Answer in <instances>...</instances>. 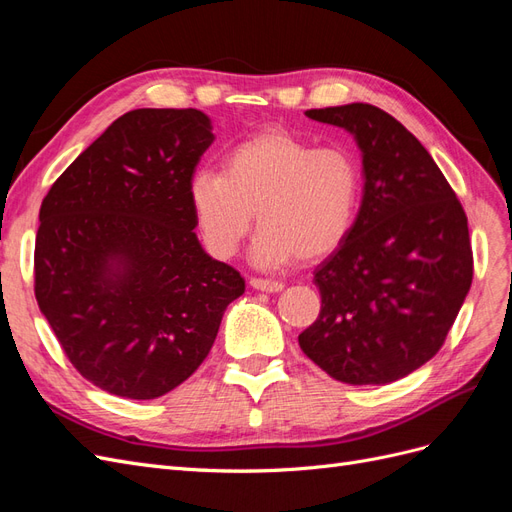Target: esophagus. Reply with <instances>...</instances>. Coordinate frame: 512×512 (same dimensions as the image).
I'll use <instances>...</instances> for the list:
<instances>
[{
    "mask_svg": "<svg viewBox=\"0 0 512 512\" xmlns=\"http://www.w3.org/2000/svg\"><path fill=\"white\" fill-rule=\"evenodd\" d=\"M250 286L254 290H260V292H280L284 288L282 282H273V280H262V277H252L250 280Z\"/></svg>",
    "mask_w": 512,
    "mask_h": 512,
    "instance_id": "1",
    "label": "esophagus"
}]
</instances>
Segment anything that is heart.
I'll use <instances>...</instances> for the list:
<instances>
[{
  "label": "heart",
  "instance_id": "heart-1",
  "mask_svg": "<svg viewBox=\"0 0 512 512\" xmlns=\"http://www.w3.org/2000/svg\"><path fill=\"white\" fill-rule=\"evenodd\" d=\"M361 196V164L350 149L314 147L288 130L245 138L226 151L222 173L198 170L188 183L194 220L213 256L235 254L256 213L252 258L260 267L333 254L350 237Z\"/></svg>",
  "mask_w": 512,
  "mask_h": 512
}]
</instances>
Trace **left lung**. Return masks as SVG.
Instances as JSON below:
<instances>
[{
	"label": "left lung",
	"mask_w": 512,
	"mask_h": 512,
	"mask_svg": "<svg viewBox=\"0 0 512 512\" xmlns=\"http://www.w3.org/2000/svg\"><path fill=\"white\" fill-rule=\"evenodd\" d=\"M363 153L350 237L318 265L322 307L301 350L346 384H389L436 354L472 286L468 218L429 151L382 108H312Z\"/></svg>",
	"instance_id": "1"
}]
</instances>
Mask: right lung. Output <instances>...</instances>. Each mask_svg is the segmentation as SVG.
<instances>
[{
    "mask_svg": "<svg viewBox=\"0 0 512 512\" xmlns=\"http://www.w3.org/2000/svg\"><path fill=\"white\" fill-rule=\"evenodd\" d=\"M211 143V119L196 108H136L42 200L36 301L74 369L106 393L173 391L245 292L194 232L188 183Z\"/></svg>",
    "mask_w": 512,
    "mask_h": 512,
    "instance_id": "right-lung-1",
    "label": "right lung"
}]
</instances>
